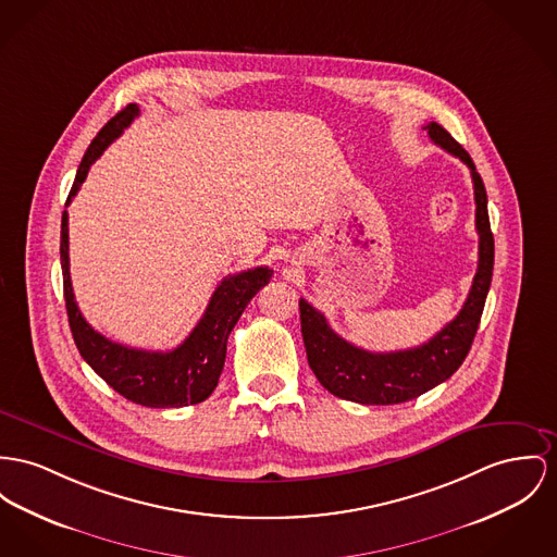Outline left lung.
I'll return each mask as SVG.
<instances>
[{
	"instance_id": "8db88e82",
	"label": "left lung",
	"mask_w": 557,
	"mask_h": 557,
	"mask_svg": "<svg viewBox=\"0 0 557 557\" xmlns=\"http://www.w3.org/2000/svg\"><path fill=\"white\" fill-rule=\"evenodd\" d=\"M424 131L435 146L460 158L471 169L475 189V227L480 234L478 272L469 297L454 321H449L429 342L395 352H370L346 342L335 334L317 308L306 299H299L301 337L308 366L332 395L346 401L363 406H395L420 397L462 366L480 327L494 270V236L487 218L485 187L471 156L442 124L429 122Z\"/></svg>"
}]
</instances>
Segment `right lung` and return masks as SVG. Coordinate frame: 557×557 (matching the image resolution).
<instances>
[{"mask_svg": "<svg viewBox=\"0 0 557 557\" xmlns=\"http://www.w3.org/2000/svg\"><path fill=\"white\" fill-rule=\"evenodd\" d=\"M139 115V106L131 103L97 133L92 144L86 149L74 186L67 196L72 202L79 186L84 184L92 162L106 148L122 135V131ZM61 268H63V292L70 317V327L75 346L84 361L97 371L115 393L124 399L139 404L144 408H184L205 401L218 386L222 375L227 335L234 330L243 310L263 285L270 283L272 270L260 265L238 274L225 276L218 285L215 294L198 321V325L187 335L184 344L166 352H151L128 348L106 335L95 332L82 317L75 304L72 276H70V230L67 211L61 222Z\"/></svg>", "mask_w": 557, "mask_h": 557, "instance_id": "right-lung-1", "label": "right lung"}]
</instances>
